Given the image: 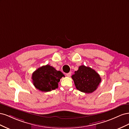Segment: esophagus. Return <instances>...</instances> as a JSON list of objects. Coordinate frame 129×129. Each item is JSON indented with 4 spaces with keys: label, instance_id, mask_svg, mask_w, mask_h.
Wrapping results in <instances>:
<instances>
[{
    "label": "esophagus",
    "instance_id": "34e87169",
    "mask_svg": "<svg viewBox=\"0 0 129 129\" xmlns=\"http://www.w3.org/2000/svg\"><path fill=\"white\" fill-rule=\"evenodd\" d=\"M71 74H72V73H71V72H69V73H68L66 74V75H67L68 77H71Z\"/></svg>",
    "mask_w": 129,
    "mask_h": 129
}]
</instances>
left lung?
I'll return each mask as SVG.
<instances>
[{
  "mask_svg": "<svg viewBox=\"0 0 129 129\" xmlns=\"http://www.w3.org/2000/svg\"><path fill=\"white\" fill-rule=\"evenodd\" d=\"M77 90L84 93L96 90L101 81L99 74L90 67L82 65L72 76Z\"/></svg>",
  "mask_w": 129,
  "mask_h": 129,
  "instance_id": "8db88e82",
  "label": "left lung"
}]
</instances>
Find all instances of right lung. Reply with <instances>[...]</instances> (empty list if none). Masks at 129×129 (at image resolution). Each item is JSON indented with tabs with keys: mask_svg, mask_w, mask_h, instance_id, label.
Wrapping results in <instances>:
<instances>
[{
	"mask_svg": "<svg viewBox=\"0 0 129 129\" xmlns=\"http://www.w3.org/2000/svg\"><path fill=\"white\" fill-rule=\"evenodd\" d=\"M64 75L48 64L39 68L32 74L33 85L41 91L48 92L58 88V83Z\"/></svg>",
	"mask_w": 129,
	"mask_h": 129,
	"instance_id": "right-lung-1",
	"label": "right lung"
}]
</instances>
